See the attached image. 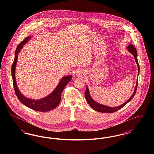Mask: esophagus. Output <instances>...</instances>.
<instances>
[{
	"label": "esophagus",
	"instance_id": "obj_1",
	"mask_svg": "<svg viewBox=\"0 0 154 154\" xmlns=\"http://www.w3.org/2000/svg\"><path fill=\"white\" fill-rule=\"evenodd\" d=\"M85 72H84L83 71H82V70H80V71H79L78 73H77V75H79V76H80V77H84V75H85Z\"/></svg>",
	"mask_w": 154,
	"mask_h": 154
}]
</instances>
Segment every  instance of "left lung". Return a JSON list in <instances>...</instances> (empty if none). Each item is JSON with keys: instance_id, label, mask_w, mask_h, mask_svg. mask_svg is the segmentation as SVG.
<instances>
[{"instance_id": "obj_1", "label": "left lung", "mask_w": 154, "mask_h": 154, "mask_svg": "<svg viewBox=\"0 0 154 154\" xmlns=\"http://www.w3.org/2000/svg\"><path fill=\"white\" fill-rule=\"evenodd\" d=\"M128 51L130 52L132 55H133L134 58H135V60L136 62V63L137 65L138 66V71H139V73L140 72V66L139 64V62H138V60H137V50L136 49V48L134 47V45L133 44H129L128 46ZM137 84H138V82L137 81V83H136V88L134 89V91L133 94L132 96L125 102L121 105V106H119L118 107H109V106H104V105H102V104H99L95 102L92 99V97H91L90 94H89V90H88V88L87 87L86 88V90H85V99H86V100L87 102L88 103V104H89V106L94 110L98 111V112H106V113H112V112H114L116 111H117L118 110L121 109V108H122L124 106H125L127 103L128 102H129L132 99L133 97H134V96L136 94V90H137Z\"/></svg>"}]
</instances>
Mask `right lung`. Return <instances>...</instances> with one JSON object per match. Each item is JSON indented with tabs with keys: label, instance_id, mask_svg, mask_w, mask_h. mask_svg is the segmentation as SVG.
Returning <instances> with one entry per match:
<instances>
[{
	"label": "right lung",
	"instance_id": "right-lung-1",
	"mask_svg": "<svg viewBox=\"0 0 154 154\" xmlns=\"http://www.w3.org/2000/svg\"><path fill=\"white\" fill-rule=\"evenodd\" d=\"M30 38V36L26 37L23 41L18 45L15 50L14 60L11 66V74L13 77V82L14 88L15 93L18 99L20 100V101L25 106H26L30 109L41 112L49 111L55 109L57 106H58L61 100L62 92H63V90L66 85L72 80V76L67 75L66 77H63L60 81L57 88L55 89V90L51 94L43 99L39 100H32L27 98L22 95V94H21L17 86L15 77V70L16 63L17 62L18 54L19 53L20 50L22 48L23 45L28 42Z\"/></svg>",
	"mask_w": 154,
	"mask_h": 154
}]
</instances>
